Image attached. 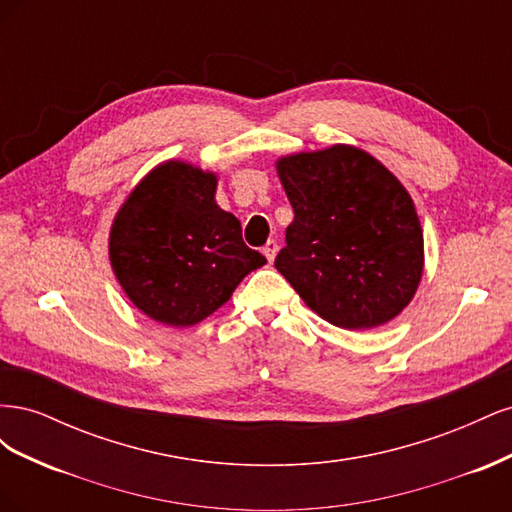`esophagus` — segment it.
<instances>
[{
	"instance_id": "34e87169",
	"label": "esophagus",
	"mask_w": 512,
	"mask_h": 512,
	"mask_svg": "<svg viewBox=\"0 0 512 512\" xmlns=\"http://www.w3.org/2000/svg\"><path fill=\"white\" fill-rule=\"evenodd\" d=\"M262 254L267 256L269 262H273V258H275V254H277V243H275V241H267L265 247H262Z\"/></svg>"
}]
</instances>
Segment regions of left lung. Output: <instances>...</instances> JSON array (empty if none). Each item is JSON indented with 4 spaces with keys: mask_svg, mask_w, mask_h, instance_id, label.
Segmentation results:
<instances>
[{
    "mask_svg": "<svg viewBox=\"0 0 512 512\" xmlns=\"http://www.w3.org/2000/svg\"><path fill=\"white\" fill-rule=\"evenodd\" d=\"M275 168L294 209L275 269L305 305L348 331L404 312L421 284L425 247L401 181L352 145L292 153Z\"/></svg>",
    "mask_w": 512,
    "mask_h": 512,
    "instance_id": "1",
    "label": "left lung"
}]
</instances>
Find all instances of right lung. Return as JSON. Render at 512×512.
<instances>
[{"mask_svg": "<svg viewBox=\"0 0 512 512\" xmlns=\"http://www.w3.org/2000/svg\"><path fill=\"white\" fill-rule=\"evenodd\" d=\"M218 175L183 160L151 168L119 207L108 258L126 297L151 320L192 327L220 309L267 258L215 203Z\"/></svg>", "mask_w": 512, "mask_h": 512, "instance_id": "obj_1", "label": "right lung"}]
</instances>
